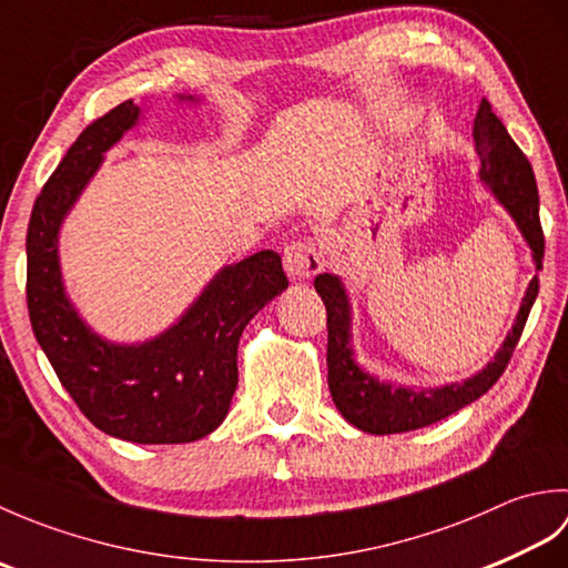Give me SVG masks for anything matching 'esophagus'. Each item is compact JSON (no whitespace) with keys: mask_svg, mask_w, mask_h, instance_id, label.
Returning <instances> with one entry per match:
<instances>
[{"mask_svg":"<svg viewBox=\"0 0 568 568\" xmlns=\"http://www.w3.org/2000/svg\"><path fill=\"white\" fill-rule=\"evenodd\" d=\"M285 271L287 275L293 277V281H307L315 273L322 271V253L317 251V246L312 244V241H293L291 246L285 248Z\"/></svg>","mask_w":568,"mask_h":568,"instance_id":"34e87169","label":"esophagus"}]
</instances>
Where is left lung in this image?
<instances>
[{
	"instance_id": "obj_1",
	"label": "left lung",
	"mask_w": 568,
	"mask_h": 568,
	"mask_svg": "<svg viewBox=\"0 0 568 568\" xmlns=\"http://www.w3.org/2000/svg\"><path fill=\"white\" fill-rule=\"evenodd\" d=\"M474 141L478 153V178L500 207L513 216L523 239L532 251L535 268H541L545 258V234L539 224V192L532 165L525 153L517 149L508 129L493 114L488 100L480 102L474 119ZM315 291L327 307V381L336 409L348 425L368 434H400L434 425L478 400L493 388L515 352L529 310H532L539 283L537 275L529 281L525 297L517 310L513 329L505 336L503 346L488 364L462 383H446L439 388H409V385L381 381L366 368L358 366L352 336V303L339 275L320 273Z\"/></svg>"
}]
</instances>
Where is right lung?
Wrapping results in <instances>:
<instances>
[{"instance_id": "add662e5", "label": "right lung", "mask_w": 568, "mask_h": 568, "mask_svg": "<svg viewBox=\"0 0 568 568\" xmlns=\"http://www.w3.org/2000/svg\"><path fill=\"white\" fill-rule=\"evenodd\" d=\"M180 102H200L178 94ZM131 100L82 131L36 197L27 234V303L36 339L94 427L134 444H185L222 425L239 383L241 332L287 287L281 256L265 248L224 265L183 315L136 344L94 332L65 293L60 226L100 171L104 153L141 122Z\"/></svg>"}]
</instances>
